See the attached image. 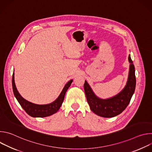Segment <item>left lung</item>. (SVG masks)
I'll list each match as a JSON object with an SVG mask.
<instances>
[{"label": "left lung", "mask_w": 152, "mask_h": 152, "mask_svg": "<svg viewBox=\"0 0 152 152\" xmlns=\"http://www.w3.org/2000/svg\"><path fill=\"white\" fill-rule=\"evenodd\" d=\"M129 61L131 65L126 85L119 94L111 99L103 100L98 98L94 94L88 83L86 81L85 82L83 86L86 100L91 110L96 114L106 118L113 117L121 114L129 104L136 86L135 67L130 55Z\"/></svg>", "instance_id": "obj_1"}]
</instances>
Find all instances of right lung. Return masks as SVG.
Returning a JSON list of instances; mask_svg holds the SVG:
<instances>
[{
  "label": "right lung",
  "instance_id": "add662e5",
  "mask_svg": "<svg viewBox=\"0 0 152 152\" xmlns=\"http://www.w3.org/2000/svg\"><path fill=\"white\" fill-rule=\"evenodd\" d=\"M72 82L73 80H70L65 85L60 95L53 102L48 104H36L26 100L18 93L15 85L14 73L12 79V90L15 97H16L21 106L26 111V113L33 117H46L56 113L59 110L61 106L62 105L64 99L65 94H66L68 88L70 87Z\"/></svg>",
  "mask_w": 152,
  "mask_h": 152
}]
</instances>
